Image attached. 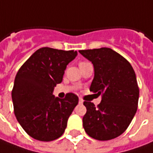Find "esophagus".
<instances>
[{
    "label": "esophagus",
    "instance_id": "1",
    "mask_svg": "<svg viewBox=\"0 0 153 153\" xmlns=\"http://www.w3.org/2000/svg\"><path fill=\"white\" fill-rule=\"evenodd\" d=\"M83 102H84V101L82 100L81 98H79V104H82Z\"/></svg>",
    "mask_w": 153,
    "mask_h": 153
}]
</instances>
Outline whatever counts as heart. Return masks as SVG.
<instances>
[{
	"label": "heart",
	"mask_w": 153,
	"mask_h": 153,
	"mask_svg": "<svg viewBox=\"0 0 153 153\" xmlns=\"http://www.w3.org/2000/svg\"><path fill=\"white\" fill-rule=\"evenodd\" d=\"M81 63H85V62H80L79 64H81Z\"/></svg>",
	"instance_id": "heart-1"
}]
</instances>
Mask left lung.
I'll return each mask as SVG.
<instances>
[{
	"mask_svg": "<svg viewBox=\"0 0 153 153\" xmlns=\"http://www.w3.org/2000/svg\"><path fill=\"white\" fill-rule=\"evenodd\" d=\"M79 51L94 66L90 91L102 96L97 108L91 102H84L87 111L83 117V127L94 139H114L126 130L137 110L139 87L134 69L111 48Z\"/></svg>",
	"mask_w": 153,
	"mask_h": 153,
	"instance_id": "1",
	"label": "left lung"
}]
</instances>
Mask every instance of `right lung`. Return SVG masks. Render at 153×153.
<instances>
[{
  "label": "right lung",
  "mask_w": 153,
  "mask_h": 153,
  "mask_svg": "<svg viewBox=\"0 0 153 153\" xmlns=\"http://www.w3.org/2000/svg\"><path fill=\"white\" fill-rule=\"evenodd\" d=\"M77 55L76 51L42 47L19 68L12 91L14 113L32 138L51 141L64 133L79 98L68 93L60 99L52 93L56 84L62 81L67 65Z\"/></svg>",
  "instance_id": "1"
}]
</instances>
